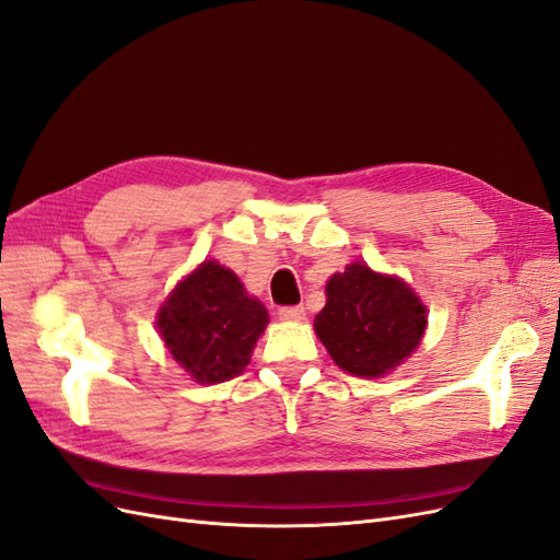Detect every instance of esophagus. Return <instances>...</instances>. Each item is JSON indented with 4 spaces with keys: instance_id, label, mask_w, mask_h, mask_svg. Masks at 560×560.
Masks as SVG:
<instances>
[{
    "instance_id": "34e87169",
    "label": "esophagus",
    "mask_w": 560,
    "mask_h": 560,
    "mask_svg": "<svg viewBox=\"0 0 560 560\" xmlns=\"http://www.w3.org/2000/svg\"><path fill=\"white\" fill-rule=\"evenodd\" d=\"M280 319L284 322H301L306 319V311H303V306H290V308H280Z\"/></svg>"
}]
</instances>
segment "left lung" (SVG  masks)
<instances>
[{"mask_svg":"<svg viewBox=\"0 0 560 560\" xmlns=\"http://www.w3.org/2000/svg\"><path fill=\"white\" fill-rule=\"evenodd\" d=\"M428 311L409 284L354 261L327 282L315 334L331 360L352 376L378 378L418 348Z\"/></svg>","mask_w":560,"mask_h":560,"instance_id":"left-lung-1","label":"left lung"}]
</instances>
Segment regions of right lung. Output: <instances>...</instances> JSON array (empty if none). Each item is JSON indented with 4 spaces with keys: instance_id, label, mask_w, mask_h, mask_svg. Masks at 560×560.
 <instances>
[{
    "instance_id": "add662e5",
    "label": "right lung",
    "mask_w": 560,
    "mask_h": 560,
    "mask_svg": "<svg viewBox=\"0 0 560 560\" xmlns=\"http://www.w3.org/2000/svg\"><path fill=\"white\" fill-rule=\"evenodd\" d=\"M268 325V311L245 292L238 276L202 261L159 311L156 327L173 360L198 383H222L249 364Z\"/></svg>"
}]
</instances>
